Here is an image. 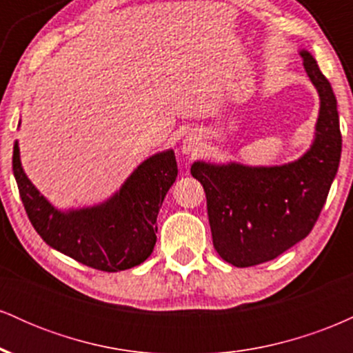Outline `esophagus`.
<instances>
[{
    "label": "esophagus",
    "mask_w": 353,
    "mask_h": 353,
    "mask_svg": "<svg viewBox=\"0 0 353 353\" xmlns=\"http://www.w3.org/2000/svg\"><path fill=\"white\" fill-rule=\"evenodd\" d=\"M196 145H197V137H194V136L185 137L184 143H182V152L184 154L194 152L196 151Z\"/></svg>",
    "instance_id": "esophagus-1"
}]
</instances>
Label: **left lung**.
<instances>
[{
	"mask_svg": "<svg viewBox=\"0 0 353 353\" xmlns=\"http://www.w3.org/2000/svg\"><path fill=\"white\" fill-rule=\"evenodd\" d=\"M320 111L310 149L282 165L210 164L196 161L190 174L204 188L214 249L229 264L272 261L310 234L320 216L342 154L337 99L317 61L302 50Z\"/></svg>",
	"mask_w": 353,
	"mask_h": 353,
	"instance_id": "8db88e82",
	"label": "left lung"
}]
</instances>
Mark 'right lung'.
<instances>
[{
  "mask_svg": "<svg viewBox=\"0 0 353 353\" xmlns=\"http://www.w3.org/2000/svg\"><path fill=\"white\" fill-rule=\"evenodd\" d=\"M13 172L36 232L52 249L104 272L143 264L156 245L157 214L177 177L172 149L145 159L108 201L92 208L59 210L23 171L18 141Z\"/></svg>",
  "mask_w": 353,
  "mask_h": 353,
  "instance_id": "obj_1",
  "label": "right lung"
}]
</instances>
